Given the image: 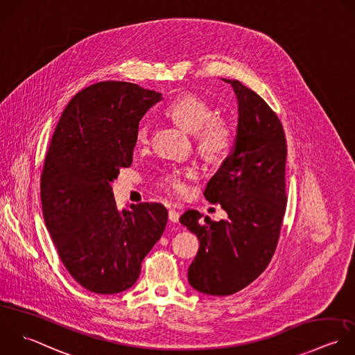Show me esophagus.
I'll list each match as a JSON object with an SVG mask.
<instances>
[{
  "instance_id": "obj_1",
  "label": "esophagus",
  "mask_w": 355,
  "mask_h": 355,
  "mask_svg": "<svg viewBox=\"0 0 355 355\" xmlns=\"http://www.w3.org/2000/svg\"><path fill=\"white\" fill-rule=\"evenodd\" d=\"M168 220L171 221V223H178V220H180V213L178 211H175V210H168Z\"/></svg>"
}]
</instances>
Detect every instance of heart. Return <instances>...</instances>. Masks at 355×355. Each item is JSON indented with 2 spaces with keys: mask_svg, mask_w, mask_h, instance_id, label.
I'll return each instance as SVG.
<instances>
[{
  "mask_svg": "<svg viewBox=\"0 0 355 355\" xmlns=\"http://www.w3.org/2000/svg\"><path fill=\"white\" fill-rule=\"evenodd\" d=\"M167 116L188 132H196V145L200 155L207 160L221 159L232 144V131L230 124L220 117H214L213 106L193 94H185L175 98L166 110ZM138 144L149 141V125L142 123L137 130ZM191 173L174 171L166 174L160 185L164 191L175 196H185L189 192L188 180Z\"/></svg>",
  "mask_w": 355,
  "mask_h": 355,
  "instance_id": "obj_1",
  "label": "heart"
}]
</instances>
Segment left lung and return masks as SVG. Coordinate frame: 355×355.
I'll return each mask as SVG.
<instances>
[{
	"mask_svg": "<svg viewBox=\"0 0 355 355\" xmlns=\"http://www.w3.org/2000/svg\"><path fill=\"white\" fill-rule=\"evenodd\" d=\"M238 128L232 152L210 178L205 198L220 203L227 218L213 221L198 210L180 221L199 242L188 268L193 289L211 296L234 295L270 264L286 210V138L281 120L267 102L238 80Z\"/></svg>",
	"mask_w": 355,
	"mask_h": 355,
	"instance_id": "left-lung-1",
	"label": "left lung"
}]
</instances>
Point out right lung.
Instances as JSON below:
<instances>
[{
  "label": "right lung",
  "mask_w": 355,
  "mask_h": 355,
  "mask_svg": "<svg viewBox=\"0 0 355 355\" xmlns=\"http://www.w3.org/2000/svg\"><path fill=\"white\" fill-rule=\"evenodd\" d=\"M160 99L132 83H96L73 96L52 135L40 184L44 221L60 261L89 292L130 289L164 232V206L119 210L110 187L131 166L139 120Z\"/></svg>",
  "instance_id": "right-lung-1"
}]
</instances>
